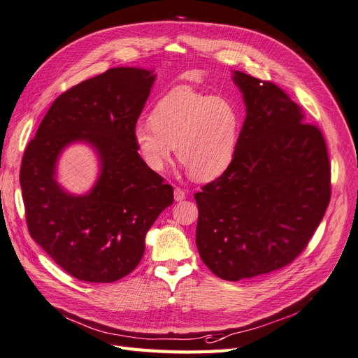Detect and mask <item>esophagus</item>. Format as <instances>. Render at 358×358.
Wrapping results in <instances>:
<instances>
[{
  "mask_svg": "<svg viewBox=\"0 0 358 358\" xmlns=\"http://www.w3.org/2000/svg\"><path fill=\"white\" fill-rule=\"evenodd\" d=\"M174 199H176L177 202L184 201V199H186V192H184V190L180 189V187H176V189H174Z\"/></svg>",
  "mask_w": 358,
  "mask_h": 358,
  "instance_id": "34e87169",
  "label": "esophagus"
}]
</instances>
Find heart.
Returning <instances> with one entry per match:
<instances>
[{"instance_id":"1","label":"heart","mask_w":358,"mask_h":358,"mask_svg":"<svg viewBox=\"0 0 358 358\" xmlns=\"http://www.w3.org/2000/svg\"><path fill=\"white\" fill-rule=\"evenodd\" d=\"M242 129V114L232 99L193 92L169 90L138 122L134 140L144 164L162 172L176 147L178 162L198 181L220 177L232 165Z\"/></svg>"}]
</instances>
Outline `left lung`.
I'll return each mask as SVG.
<instances>
[{
    "mask_svg": "<svg viewBox=\"0 0 358 358\" xmlns=\"http://www.w3.org/2000/svg\"><path fill=\"white\" fill-rule=\"evenodd\" d=\"M247 116L232 165L194 194L196 245L218 278L239 281L292 263L330 202L327 145L271 82L235 71Z\"/></svg>",
    "mask_w": 358,
    "mask_h": 358,
    "instance_id": "1",
    "label": "left lung"
}]
</instances>
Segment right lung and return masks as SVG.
Here are the masks:
<instances>
[{
	"mask_svg": "<svg viewBox=\"0 0 358 358\" xmlns=\"http://www.w3.org/2000/svg\"><path fill=\"white\" fill-rule=\"evenodd\" d=\"M155 82L143 68H110L55 99L29 141L20 187L31 238L53 262L86 282H114L131 273L145 250V234L174 202L172 186L150 169L134 129ZM74 141L94 145L101 174L87 195L55 182V160Z\"/></svg>",
	"mask_w": 358,
	"mask_h": 358,
	"instance_id": "obj_1",
	"label": "right lung"
}]
</instances>
